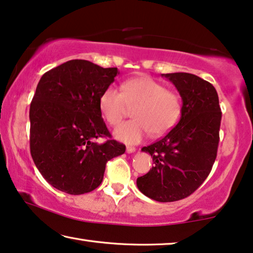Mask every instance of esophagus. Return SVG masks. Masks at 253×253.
<instances>
[{
	"label": "esophagus",
	"mask_w": 253,
	"mask_h": 253,
	"mask_svg": "<svg viewBox=\"0 0 253 253\" xmlns=\"http://www.w3.org/2000/svg\"><path fill=\"white\" fill-rule=\"evenodd\" d=\"M126 152L127 153H134L135 152V147H132V146H127Z\"/></svg>",
	"instance_id": "1"
}]
</instances>
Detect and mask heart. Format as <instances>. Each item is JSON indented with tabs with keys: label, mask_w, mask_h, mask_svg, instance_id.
I'll return each instance as SVG.
<instances>
[{
	"label": "heart",
	"mask_w": 253,
	"mask_h": 253,
	"mask_svg": "<svg viewBox=\"0 0 253 253\" xmlns=\"http://www.w3.org/2000/svg\"><path fill=\"white\" fill-rule=\"evenodd\" d=\"M133 121L115 130V137L126 144H137L152 133L161 137L173 127L181 115V99L173 90L149 76H137L123 82L121 91L109 85L99 97L102 118L113 126H119L134 108Z\"/></svg>",
	"instance_id": "1"
}]
</instances>
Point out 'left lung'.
<instances>
[{
	"label": "left lung",
	"mask_w": 253,
	"mask_h": 253,
	"mask_svg": "<svg viewBox=\"0 0 253 253\" xmlns=\"http://www.w3.org/2000/svg\"><path fill=\"white\" fill-rule=\"evenodd\" d=\"M177 87L182 106L177 126L142 147L154 166L137 179L140 192L157 202H174L203 184L217 157L221 109L214 86L189 73L162 74Z\"/></svg>",
	"instance_id": "8db88e82"
}]
</instances>
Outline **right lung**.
<instances>
[{"instance_id": "right-lung-1", "label": "right lung", "mask_w": 253, "mask_h": 253, "mask_svg": "<svg viewBox=\"0 0 253 253\" xmlns=\"http://www.w3.org/2000/svg\"><path fill=\"white\" fill-rule=\"evenodd\" d=\"M119 73L75 59L40 80L29 108V146L36 168L54 188L71 195L92 192L104 179L106 163L126 152L111 139L99 109L100 94ZM99 136L110 139L93 143Z\"/></svg>"}]
</instances>
